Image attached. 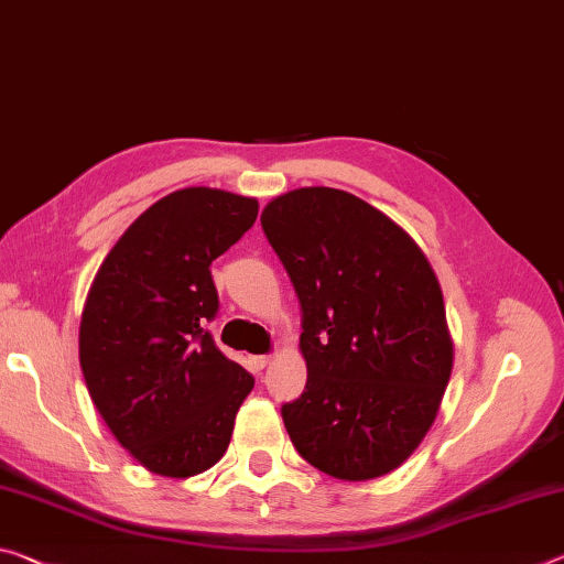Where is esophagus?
<instances>
[{
	"mask_svg": "<svg viewBox=\"0 0 564 564\" xmlns=\"http://www.w3.org/2000/svg\"><path fill=\"white\" fill-rule=\"evenodd\" d=\"M268 364H271V356H250V366H253L256 371H263Z\"/></svg>",
	"mask_w": 564,
	"mask_h": 564,
	"instance_id": "obj_1",
	"label": "esophagus"
}]
</instances>
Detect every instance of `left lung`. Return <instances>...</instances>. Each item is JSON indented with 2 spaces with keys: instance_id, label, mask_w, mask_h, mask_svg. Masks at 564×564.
I'll return each instance as SVG.
<instances>
[{
  "instance_id": "8db88e82",
  "label": "left lung",
  "mask_w": 564,
  "mask_h": 564,
  "mask_svg": "<svg viewBox=\"0 0 564 564\" xmlns=\"http://www.w3.org/2000/svg\"><path fill=\"white\" fill-rule=\"evenodd\" d=\"M261 226L303 314L308 379L281 409L285 432L330 477L389 475L432 429L452 377L436 273L404 228L336 187L279 195Z\"/></svg>"
}]
</instances>
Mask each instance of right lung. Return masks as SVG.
I'll use <instances>...</instances> for the list:
<instances>
[{
	"instance_id": "right-lung-1",
	"label": "right lung",
	"mask_w": 564,
	"mask_h": 564,
	"mask_svg": "<svg viewBox=\"0 0 564 564\" xmlns=\"http://www.w3.org/2000/svg\"><path fill=\"white\" fill-rule=\"evenodd\" d=\"M256 218V198L183 187L124 230L89 285L79 324L87 391L115 440L153 475L210 469L253 389L205 324L218 314L210 263Z\"/></svg>"
}]
</instances>
